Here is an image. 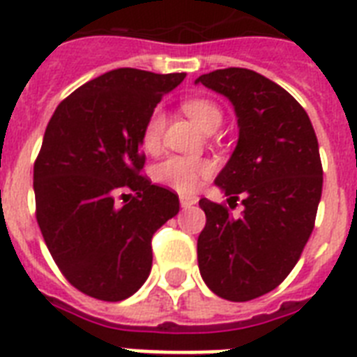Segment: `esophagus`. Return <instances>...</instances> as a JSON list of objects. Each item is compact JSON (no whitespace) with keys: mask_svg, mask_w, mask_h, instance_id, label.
I'll return each mask as SVG.
<instances>
[{"mask_svg":"<svg viewBox=\"0 0 357 357\" xmlns=\"http://www.w3.org/2000/svg\"><path fill=\"white\" fill-rule=\"evenodd\" d=\"M178 199H181V206L182 208H190V206H193V204H197V202H199V197H197V195H181Z\"/></svg>","mask_w":357,"mask_h":357,"instance_id":"1","label":"esophagus"}]
</instances>
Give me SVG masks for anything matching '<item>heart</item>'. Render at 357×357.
Listing matches in <instances>:
<instances>
[{
  "label": "heart",
  "instance_id": "heart-1",
  "mask_svg": "<svg viewBox=\"0 0 357 357\" xmlns=\"http://www.w3.org/2000/svg\"><path fill=\"white\" fill-rule=\"evenodd\" d=\"M182 110L199 125L204 132L218 129L221 123V110L210 99L192 98L182 102ZM165 129V114L162 108H155L145 119L142 129V147L147 153H156L162 145V136ZM212 173V164L195 156H169L156 165L155 178L164 186H169L176 192L192 193L206 181Z\"/></svg>",
  "mask_w": 357,
  "mask_h": 357
}]
</instances>
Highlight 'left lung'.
I'll use <instances>...</instances> for the list:
<instances>
[{"instance_id": "1", "label": "left lung", "mask_w": 357, "mask_h": 357, "mask_svg": "<svg viewBox=\"0 0 357 357\" xmlns=\"http://www.w3.org/2000/svg\"><path fill=\"white\" fill-rule=\"evenodd\" d=\"M195 82L234 105L239 139L215 178L228 206L201 199L206 225L197 239L202 280L215 295L245 302L273 291L301 258L315 227L323 164L313 125L291 93L247 68L204 73Z\"/></svg>"}]
</instances>
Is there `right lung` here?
Returning <instances> with one entry per match:
<instances>
[{
	"label": "right lung",
	"instance_id": "add662e5",
	"mask_svg": "<svg viewBox=\"0 0 357 357\" xmlns=\"http://www.w3.org/2000/svg\"><path fill=\"white\" fill-rule=\"evenodd\" d=\"M184 77L119 68L51 116L34 162L36 221L56 267L84 295L118 302L138 291L153 234L178 213V195L142 175L139 145L145 119Z\"/></svg>",
	"mask_w": 357,
	"mask_h": 357
}]
</instances>
